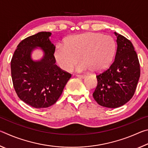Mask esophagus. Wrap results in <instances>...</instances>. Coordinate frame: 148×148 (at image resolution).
I'll return each instance as SVG.
<instances>
[{"label": "esophagus", "instance_id": "esophagus-1", "mask_svg": "<svg viewBox=\"0 0 148 148\" xmlns=\"http://www.w3.org/2000/svg\"><path fill=\"white\" fill-rule=\"evenodd\" d=\"M76 76L79 78H85L86 77V75H76Z\"/></svg>", "mask_w": 148, "mask_h": 148}]
</instances>
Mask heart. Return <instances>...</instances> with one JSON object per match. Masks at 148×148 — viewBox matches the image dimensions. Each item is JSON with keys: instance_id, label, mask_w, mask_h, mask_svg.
<instances>
[{"instance_id": "1", "label": "heart", "mask_w": 148, "mask_h": 148, "mask_svg": "<svg viewBox=\"0 0 148 148\" xmlns=\"http://www.w3.org/2000/svg\"><path fill=\"white\" fill-rule=\"evenodd\" d=\"M116 49V42L109 35L87 32L69 37L64 46L56 47L54 57L64 71H70L79 59L77 71L100 72L111 63Z\"/></svg>"}]
</instances>
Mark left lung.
<instances>
[{"mask_svg": "<svg viewBox=\"0 0 148 148\" xmlns=\"http://www.w3.org/2000/svg\"><path fill=\"white\" fill-rule=\"evenodd\" d=\"M114 34L117 50L114 62L97 76L98 84L92 94L97 103L109 108L121 106L131 99L140 75L138 59L131 42L116 32Z\"/></svg>", "mask_w": 148, "mask_h": 148, "instance_id": "obj_1", "label": "left lung"}]
</instances>
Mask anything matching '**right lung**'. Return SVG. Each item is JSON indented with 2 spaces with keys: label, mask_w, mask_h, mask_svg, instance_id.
Segmentation results:
<instances>
[{
  "label": "right lung",
  "mask_w": 148,
  "mask_h": 148,
  "mask_svg": "<svg viewBox=\"0 0 148 148\" xmlns=\"http://www.w3.org/2000/svg\"><path fill=\"white\" fill-rule=\"evenodd\" d=\"M50 32H40L18 44L11 61L13 85L17 96L35 108L54 104L61 96L71 74L56 64V46L49 40ZM39 49L43 56L32 58V52Z\"/></svg>",
  "instance_id": "right-lung-1"
}]
</instances>
